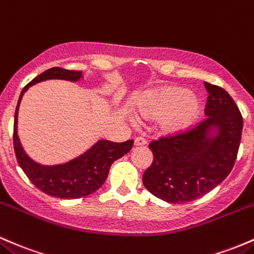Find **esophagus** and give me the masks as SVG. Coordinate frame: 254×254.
Masks as SVG:
<instances>
[{"instance_id":"1","label":"esophagus","mask_w":254,"mask_h":254,"mask_svg":"<svg viewBox=\"0 0 254 254\" xmlns=\"http://www.w3.org/2000/svg\"><path fill=\"white\" fill-rule=\"evenodd\" d=\"M134 145L135 146H142V145H146V139L142 138V136H138L134 139Z\"/></svg>"}]
</instances>
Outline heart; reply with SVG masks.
I'll return each mask as SVG.
<instances>
[{
  "label": "heart",
  "instance_id": "1",
  "mask_svg": "<svg viewBox=\"0 0 254 254\" xmlns=\"http://www.w3.org/2000/svg\"><path fill=\"white\" fill-rule=\"evenodd\" d=\"M200 105L182 87L169 86L151 91L136 107L142 119L159 120L162 130L169 134L181 133L198 118Z\"/></svg>",
  "mask_w": 254,
  "mask_h": 254
}]
</instances>
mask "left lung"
Masks as SVG:
<instances>
[{
    "mask_svg": "<svg viewBox=\"0 0 254 254\" xmlns=\"http://www.w3.org/2000/svg\"><path fill=\"white\" fill-rule=\"evenodd\" d=\"M209 96L206 119L175 134L149 144L152 164L145 170V189L162 200L184 204L218 186L234 167L240 146L244 120L234 99L222 87L204 82ZM213 127L218 134H207Z\"/></svg>",
    "mask_w": 254,
    "mask_h": 254,
    "instance_id": "left-lung-1",
    "label": "left lung"
}]
</instances>
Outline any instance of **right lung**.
Here are the masks:
<instances>
[{
    "mask_svg": "<svg viewBox=\"0 0 254 254\" xmlns=\"http://www.w3.org/2000/svg\"><path fill=\"white\" fill-rule=\"evenodd\" d=\"M81 78L80 70H68L62 67H54L36 76L21 91L15 109L13 128V145L16 161L28 180L42 192L51 196L61 199H78L96 192L107 180L110 165L116 159L129 152L133 146V140L124 142H113L109 140H99L84 155L73 161L59 165H42L36 163L25 153L20 144L16 124H18V110L22 95L28 87L36 82L48 79H64L76 81Z\"/></svg>",
    "mask_w": 254,
    "mask_h": 254,
    "instance_id": "add662e5",
    "label": "right lung"
}]
</instances>
